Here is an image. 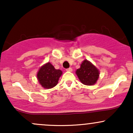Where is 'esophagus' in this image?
Wrapping results in <instances>:
<instances>
[{
	"label": "esophagus",
	"mask_w": 133,
	"mask_h": 133,
	"mask_svg": "<svg viewBox=\"0 0 133 133\" xmlns=\"http://www.w3.org/2000/svg\"><path fill=\"white\" fill-rule=\"evenodd\" d=\"M66 71H69V72H71L72 71V69L71 68H68V69H66Z\"/></svg>",
	"instance_id": "34e87169"
}]
</instances>
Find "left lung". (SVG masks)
I'll return each mask as SVG.
<instances>
[{
    "label": "left lung",
    "mask_w": 133,
    "mask_h": 133,
    "mask_svg": "<svg viewBox=\"0 0 133 133\" xmlns=\"http://www.w3.org/2000/svg\"><path fill=\"white\" fill-rule=\"evenodd\" d=\"M79 80L82 84L88 86L94 84L99 78L98 69L88 60H84L81 68L76 72Z\"/></svg>",
    "instance_id": "obj_1"
}]
</instances>
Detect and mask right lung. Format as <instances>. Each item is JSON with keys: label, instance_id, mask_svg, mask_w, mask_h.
I'll list each match as a JSON object with an SVG mask.
<instances>
[{"label": "right lung", "instance_id": "1", "mask_svg": "<svg viewBox=\"0 0 133 133\" xmlns=\"http://www.w3.org/2000/svg\"><path fill=\"white\" fill-rule=\"evenodd\" d=\"M62 73L61 70L56 69L50 62H48L40 68L37 77L39 83L44 88L51 89L57 84Z\"/></svg>", "mask_w": 133, "mask_h": 133}]
</instances>
